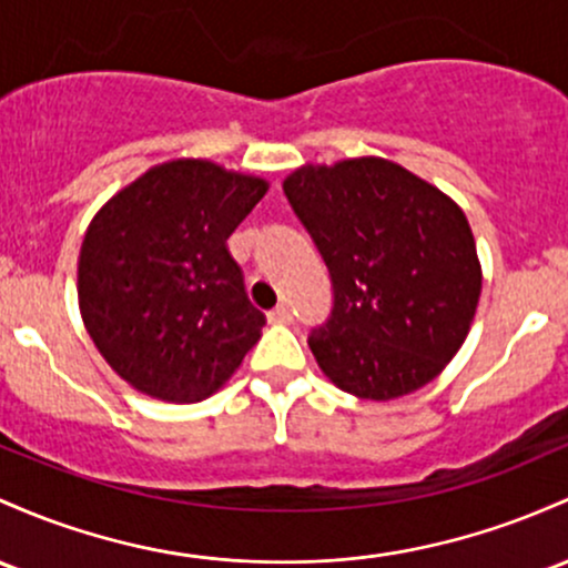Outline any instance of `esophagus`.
<instances>
[{
  "label": "esophagus",
  "mask_w": 568,
  "mask_h": 568,
  "mask_svg": "<svg viewBox=\"0 0 568 568\" xmlns=\"http://www.w3.org/2000/svg\"><path fill=\"white\" fill-rule=\"evenodd\" d=\"M266 317H270V323H291L294 321V313H291L288 304H277V307L266 313Z\"/></svg>",
  "instance_id": "34e87169"
}]
</instances>
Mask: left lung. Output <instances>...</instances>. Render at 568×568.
I'll return each instance as SVG.
<instances>
[{
	"mask_svg": "<svg viewBox=\"0 0 568 568\" xmlns=\"http://www.w3.org/2000/svg\"><path fill=\"white\" fill-rule=\"evenodd\" d=\"M283 191L334 283L332 317L310 336L323 375L369 402L432 383L464 345L483 291L464 210L379 155L304 164Z\"/></svg>",
	"mask_w": 568,
	"mask_h": 568,
	"instance_id": "8db88e82",
	"label": "left lung"
}]
</instances>
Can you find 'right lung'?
Here are the masks:
<instances>
[{
  "label": "right lung",
  "instance_id": "add662e5",
  "mask_svg": "<svg viewBox=\"0 0 568 568\" xmlns=\"http://www.w3.org/2000/svg\"><path fill=\"white\" fill-rule=\"evenodd\" d=\"M270 191L210 159H172L123 185L85 229L83 326L118 377L189 404L232 379L266 315L245 294L226 240Z\"/></svg>",
  "mask_w": 568,
  "mask_h": 568
}]
</instances>
